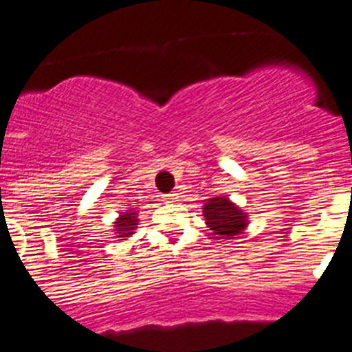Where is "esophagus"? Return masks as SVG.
Masks as SVG:
<instances>
[{
	"label": "esophagus",
	"instance_id": "esophagus-1",
	"mask_svg": "<svg viewBox=\"0 0 352 352\" xmlns=\"http://www.w3.org/2000/svg\"><path fill=\"white\" fill-rule=\"evenodd\" d=\"M177 199H179V192L177 191L168 192V195H163L164 204H173V201H177Z\"/></svg>",
	"mask_w": 352,
	"mask_h": 352
}]
</instances>
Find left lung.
Returning <instances> with one entry per match:
<instances>
[{
    "label": "left lung",
    "instance_id": "obj_1",
    "mask_svg": "<svg viewBox=\"0 0 352 352\" xmlns=\"http://www.w3.org/2000/svg\"><path fill=\"white\" fill-rule=\"evenodd\" d=\"M204 217L217 239H236L249 226V214L226 195L208 198L204 205Z\"/></svg>",
    "mask_w": 352,
    "mask_h": 352
}]
</instances>
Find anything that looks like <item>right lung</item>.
Listing matches in <instances>:
<instances>
[{"mask_svg": "<svg viewBox=\"0 0 352 352\" xmlns=\"http://www.w3.org/2000/svg\"><path fill=\"white\" fill-rule=\"evenodd\" d=\"M138 228V210L121 212L119 217L113 221V235L119 240H128L129 236L135 235V230Z\"/></svg>", "mask_w": 352, "mask_h": 352, "instance_id": "right-lung-1", "label": "right lung"}]
</instances>
